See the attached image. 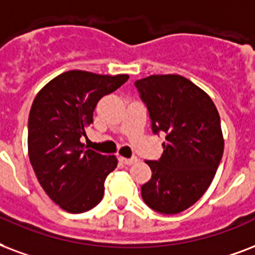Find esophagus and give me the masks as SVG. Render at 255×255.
Instances as JSON below:
<instances>
[{
    "label": "esophagus",
    "mask_w": 255,
    "mask_h": 255,
    "mask_svg": "<svg viewBox=\"0 0 255 255\" xmlns=\"http://www.w3.org/2000/svg\"><path fill=\"white\" fill-rule=\"evenodd\" d=\"M120 161H121L124 165H133V163H135L138 161L137 157H131V158H124V157H121L120 158Z\"/></svg>",
    "instance_id": "34e87169"
}]
</instances>
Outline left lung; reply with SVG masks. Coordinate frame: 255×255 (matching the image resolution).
<instances>
[{"instance_id": "left-lung-1", "label": "left lung", "mask_w": 255, "mask_h": 255, "mask_svg": "<svg viewBox=\"0 0 255 255\" xmlns=\"http://www.w3.org/2000/svg\"><path fill=\"white\" fill-rule=\"evenodd\" d=\"M149 110L153 133H166L158 161H146L151 178L142 199L162 214H177L198 201L210 186L224 154L221 120L212 98L178 74L135 81Z\"/></svg>"}]
</instances>
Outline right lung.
Returning <instances> with one entry per match:
<instances>
[{"mask_svg": "<svg viewBox=\"0 0 255 255\" xmlns=\"http://www.w3.org/2000/svg\"><path fill=\"white\" fill-rule=\"evenodd\" d=\"M128 80V74L69 70L45 85L33 101L29 159L39 185L65 212H88L104 197V183L117 167V158L86 149L81 138L93 124L97 102Z\"/></svg>", "mask_w": 255, "mask_h": 255, "instance_id": "1", "label": "right lung"}]
</instances>
